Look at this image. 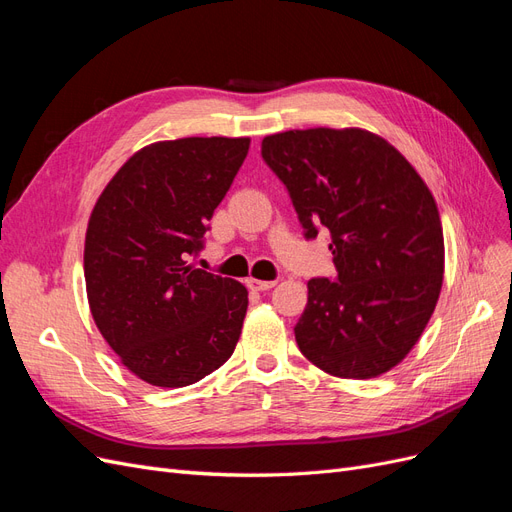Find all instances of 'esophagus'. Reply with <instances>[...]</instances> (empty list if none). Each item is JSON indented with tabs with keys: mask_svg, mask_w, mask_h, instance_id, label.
I'll list each match as a JSON object with an SVG mask.
<instances>
[{
	"mask_svg": "<svg viewBox=\"0 0 512 512\" xmlns=\"http://www.w3.org/2000/svg\"><path fill=\"white\" fill-rule=\"evenodd\" d=\"M277 282L275 280H254V277H250V280H247V286H250L252 290H269V288H273Z\"/></svg>",
	"mask_w": 512,
	"mask_h": 512,
	"instance_id": "esophagus-1",
	"label": "esophagus"
}]
</instances>
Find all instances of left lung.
Listing matches in <instances>:
<instances>
[{
  "label": "left lung",
  "instance_id": "8db88e82",
  "mask_svg": "<svg viewBox=\"0 0 512 512\" xmlns=\"http://www.w3.org/2000/svg\"><path fill=\"white\" fill-rule=\"evenodd\" d=\"M262 160L290 194L305 239L329 230L337 275L307 282L294 337L316 367L367 380L395 367L436 309L444 275L440 213L425 181L359 128L288 130Z\"/></svg>",
  "mask_w": 512,
  "mask_h": 512
}]
</instances>
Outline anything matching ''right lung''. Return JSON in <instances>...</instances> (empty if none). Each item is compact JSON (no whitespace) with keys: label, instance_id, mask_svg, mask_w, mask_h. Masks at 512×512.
<instances>
[{"label":"right lung","instance_id":"right-lung-1","mask_svg":"<svg viewBox=\"0 0 512 512\" xmlns=\"http://www.w3.org/2000/svg\"><path fill=\"white\" fill-rule=\"evenodd\" d=\"M247 149L250 138L224 136L153 143L117 170L91 211V316L121 363L153 386L203 380L239 342L247 288L190 258Z\"/></svg>","mask_w":512,"mask_h":512}]
</instances>
